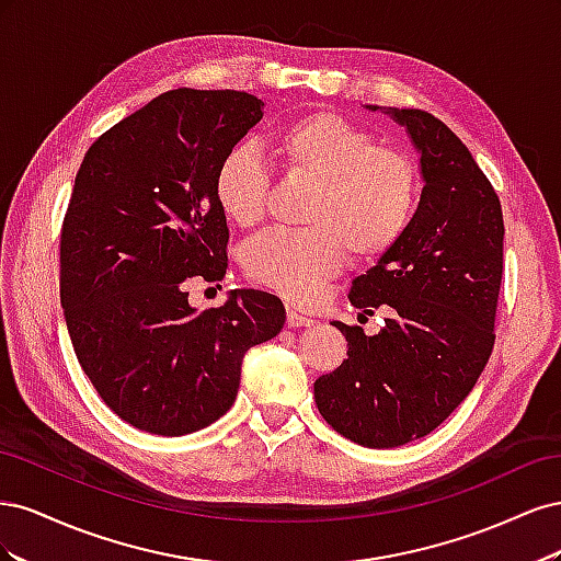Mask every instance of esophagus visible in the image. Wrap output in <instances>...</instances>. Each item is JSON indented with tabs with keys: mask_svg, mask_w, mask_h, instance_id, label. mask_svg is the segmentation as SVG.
<instances>
[{
	"mask_svg": "<svg viewBox=\"0 0 561 561\" xmlns=\"http://www.w3.org/2000/svg\"><path fill=\"white\" fill-rule=\"evenodd\" d=\"M287 325H290V328H311L313 318H309L307 313H299L293 307H287Z\"/></svg>",
	"mask_w": 561,
	"mask_h": 561,
	"instance_id": "1",
	"label": "esophagus"
}]
</instances>
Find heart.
<instances>
[{
  "instance_id": "1",
  "label": "heart",
  "mask_w": 561,
  "mask_h": 561,
  "mask_svg": "<svg viewBox=\"0 0 561 561\" xmlns=\"http://www.w3.org/2000/svg\"><path fill=\"white\" fill-rule=\"evenodd\" d=\"M274 154L287 180L309 184L299 231H264L243 248L245 274L290 301H316L344 264L379 260L410 229L421 173L410 151L379 145L369 130L334 112H311L274 133ZM219 210L233 225H260L271 178L252 149L231 147L213 175Z\"/></svg>"
}]
</instances>
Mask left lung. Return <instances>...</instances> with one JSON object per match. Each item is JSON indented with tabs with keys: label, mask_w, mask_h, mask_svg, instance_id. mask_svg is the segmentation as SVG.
I'll use <instances>...</instances> for the list:
<instances>
[{
	"label": "left lung",
	"mask_w": 561,
	"mask_h": 561,
	"mask_svg": "<svg viewBox=\"0 0 561 561\" xmlns=\"http://www.w3.org/2000/svg\"><path fill=\"white\" fill-rule=\"evenodd\" d=\"M383 112L421 154V201L400 243L351 285L353 307H386V325L367 336L334 320L348 358L313 383L322 419L375 449L428 435L478 383L496 339L505 233L501 201L468 147L428 112Z\"/></svg>",
	"instance_id": "8db88e82"
}]
</instances>
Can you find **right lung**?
Returning a JSON list of instances; mask_svg holds the SVG:
<instances>
[{
	"instance_id": "add662e5",
	"label": "right lung",
	"mask_w": 561,
	"mask_h": 561,
	"mask_svg": "<svg viewBox=\"0 0 561 561\" xmlns=\"http://www.w3.org/2000/svg\"><path fill=\"white\" fill-rule=\"evenodd\" d=\"M243 91L178 89L89 147L60 233V301L81 369L110 410L154 435L210 426L239 393L248 348L274 339L285 307L231 290L196 311L184 280H222L227 217L213 175L260 122Z\"/></svg>"
}]
</instances>
